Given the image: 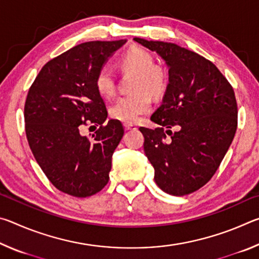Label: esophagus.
Returning a JSON list of instances; mask_svg holds the SVG:
<instances>
[{
	"mask_svg": "<svg viewBox=\"0 0 259 259\" xmlns=\"http://www.w3.org/2000/svg\"><path fill=\"white\" fill-rule=\"evenodd\" d=\"M123 126L126 129V130H136L137 129V125H136L135 123H123Z\"/></svg>",
	"mask_w": 259,
	"mask_h": 259,
	"instance_id": "34e87169",
	"label": "esophagus"
}]
</instances>
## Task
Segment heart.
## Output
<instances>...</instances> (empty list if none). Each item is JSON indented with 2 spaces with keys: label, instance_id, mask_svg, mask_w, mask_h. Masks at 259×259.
Wrapping results in <instances>:
<instances>
[{
  "label": "heart",
  "instance_id": "heart-1",
  "mask_svg": "<svg viewBox=\"0 0 259 259\" xmlns=\"http://www.w3.org/2000/svg\"><path fill=\"white\" fill-rule=\"evenodd\" d=\"M120 66L123 71L135 72L131 84L134 93L116 98L109 105L108 113L114 120L133 123L151 109L152 100L149 93L153 97H160L164 94L166 75L163 69L155 66L150 52L139 47L130 48L121 56ZM115 75L112 69L108 66L100 67L95 76V87L98 94L109 98L115 91Z\"/></svg>",
  "mask_w": 259,
  "mask_h": 259
}]
</instances>
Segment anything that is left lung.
<instances>
[{
    "instance_id": "obj_1",
    "label": "left lung",
    "mask_w": 259,
    "mask_h": 259,
    "mask_svg": "<svg viewBox=\"0 0 259 259\" xmlns=\"http://www.w3.org/2000/svg\"><path fill=\"white\" fill-rule=\"evenodd\" d=\"M134 40L156 51L169 66L163 102L151 116L161 126L139 128L154 181L168 194H191L211 179L234 138V90L211 61L196 52L175 43ZM172 126L179 128L175 133Z\"/></svg>"
}]
</instances>
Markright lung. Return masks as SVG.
<instances>
[{
  "label": "right lung",
  "instance_id": "1",
  "mask_svg": "<svg viewBox=\"0 0 259 259\" xmlns=\"http://www.w3.org/2000/svg\"><path fill=\"white\" fill-rule=\"evenodd\" d=\"M125 40L81 43L45 65L25 102V131L30 150L57 190L87 198L103 190L109 179L112 155L124 129L107 123V109L95 87L103 64ZM100 126L91 136L80 129Z\"/></svg>",
  "mask_w": 259,
  "mask_h": 259
}]
</instances>
